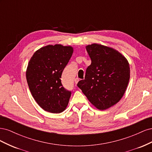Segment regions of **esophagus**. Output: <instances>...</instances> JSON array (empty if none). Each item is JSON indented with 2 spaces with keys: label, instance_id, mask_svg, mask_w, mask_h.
Here are the masks:
<instances>
[{
  "label": "esophagus",
  "instance_id": "1",
  "mask_svg": "<svg viewBox=\"0 0 152 152\" xmlns=\"http://www.w3.org/2000/svg\"><path fill=\"white\" fill-rule=\"evenodd\" d=\"M79 78H76V79H75V83L77 84L78 82H79Z\"/></svg>",
  "mask_w": 152,
  "mask_h": 152
}]
</instances>
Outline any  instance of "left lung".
Segmentation results:
<instances>
[{
  "instance_id": "obj_1",
  "label": "left lung",
  "mask_w": 152,
  "mask_h": 152,
  "mask_svg": "<svg viewBox=\"0 0 152 152\" xmlns=\"http://www.w3.org/2000/svg\"><path fill=\"white\" fill-rule=\"evenodd\" d=\"M73 52L71 46L49 45L37 50L28 64L26 77L30 91L45 111L58 113L67 107L72 93L60 79Z\"/></svg>"
}]
</instances>
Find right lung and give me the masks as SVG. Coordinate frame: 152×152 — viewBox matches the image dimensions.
I'll list each match as a JSON object with an SVG mask.
<instances>
[{"label":"right lung","instance_id":"add662e5","mask_svg":"<svg viewBox=\"0 0 152 152\" xmlns=\"http://www.w3.org/2000/svg\"><path fill=\"white\" fill-rule=\"evenodd\" d=\"M86 50L91 64L85 79L78 82L77 86L98 109H108L125 93L130 78L129 64L117 50L102 45H89Z\"/></svg>","mask_w":152,"mask_h":152}]
</instances>
